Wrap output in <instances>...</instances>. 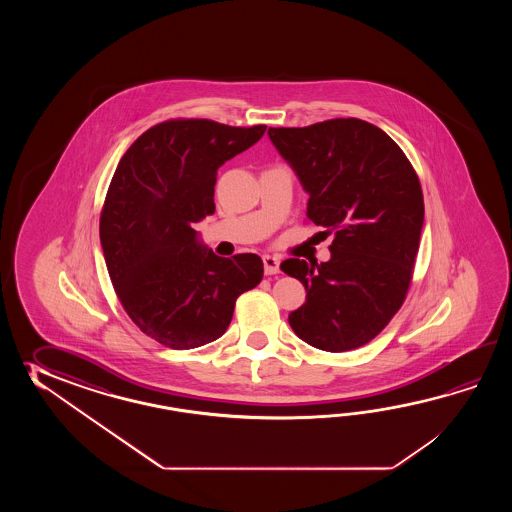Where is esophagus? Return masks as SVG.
<instances>
[{
	"mask_svg": "<svg viewBox=\"0 0 512 512\" xmlns=\"http://www.w3.org/2000/svg\"><path fill=\"white\" fill-rule=\"evenodd\" d=\"M263 267H265V274H278L280 272V260L271 254L263 256Z\"/></svg>",
	"mask_w": 512,
	"mask_h": 512,
	"instance_id": "esophagus-1",
	"label": "esophagus"
}]
</instances>
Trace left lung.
<instances>
[{"instance_id":"left-lung-1","label":"left lung","mask_w":512,"mask_h":512,"mask_svg":"<svg viewBox=\"0 0 512 512\" xmlns=\"http://www.w3.org/2000/svg\"><path fill=\"white\" fill-rule=\"evenodd\" d=\"M269 137L309 194L307 219L335 234L331 260L280 265L307 291L289 324L313 348H360L410 289L425 219L419 177L397 142L366 120L269 128Z\"/></svg>"}]
</instances>
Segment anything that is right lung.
<instances>
[{
  "label": "right lung",
  "mask_w": 512,
  "mask_h": 512,
  "mask_svg": "<svg viewBox=\"0 0 512 512\" xmlns=\"http://www.w3.org/2000/svg\"><path fill=\"white\" fill-rule=\"evenodd\" d=\"M267 126L164 120L122 155L100 212V243L120 304L144 335L192 349L221 337L241 293L263 278L258 254L219 258L192 225L212 216L218 168Z\"/></svg>",
  "instance_id": "add662e5"
}]
</instances>
